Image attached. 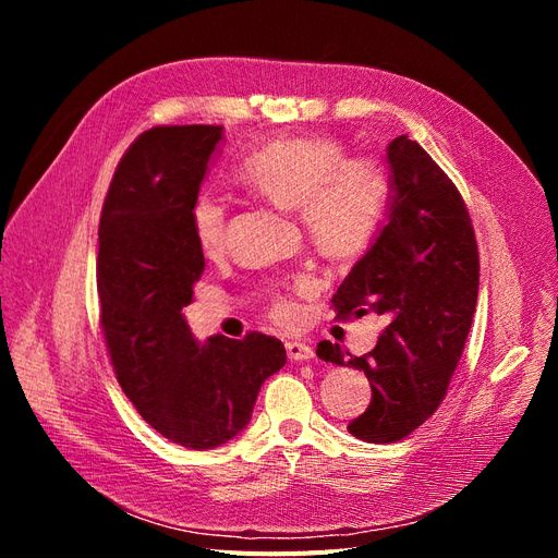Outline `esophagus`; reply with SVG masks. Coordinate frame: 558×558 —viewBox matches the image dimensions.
Returning <instances> with one entry per match:
<instances>
[{"mask_svg": "<svg viewBox=\"0 0 558 558\" xmlns=\"http://www.w3.org/2000/svg\"><path fill=\"white\" fill-rule=\"evenodd\" d=\"M286 351H289V359L291 361H312L314 359V347L307 342H286Z\"/></svg>", "mask_w": 558, "mask_h": 558, "instance_id": "esophagus-1", "label": "esophagus"}]
</instances>
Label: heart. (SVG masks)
Listing matches in <instances>:
<instances>
[{
	"label": "heart",
	"instance_id": "obj_1",
	"mask_svg": "<svg viewBox=\"0 0 558 558\" xmlns=\"http://www.w3.org/2000/svg\"><path fill=\"white\" fill-rule=\"evenodd\" d=\"M238 179L251 193L275 207L295 211L312 244L330 258H347L367 246L381 221L388 199V177L373 158H344L330 137H295L253 150L240 165ZM228 209L214 195L195 197L191 230L197 248L216 256L226 244ZM312 289L310 277H298L291 293H275L269 314L293 324L300 310L291 295Z\"/></svg>",
	"mask_w": 558,
	"mask_h": 558
}]
</instances>
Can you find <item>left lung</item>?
I'll list each match as a JSON object with an SVG mask.
<instances>
[{"label":"left lung","mask_w":558,"mask_h":558,"mask_svg":"<svg viewBox=\"0 0 558 558\" xmlns=\"http://www.w3.org/2000/svg\"><path fill=\"white\" fill-rule=\"evenodd\" d=\"M386 223L332 295L337 316H384L386 328L365 356L328 340L326 363L365 373L373 400L349 421L363 442H398L440 408L472 326L480 253L461 193L416 142L386 146Z\"/></svg>","instance_id":"8db88e82"}]
</instances>
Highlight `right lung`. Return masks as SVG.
<instances>
[{
    "instance_id": "right-lung-1",
    "label": "right lung",
    "mask_w": 558,
    "mask_h": 558,
    "mask_svg": "<svg viewBox=\"0 0 558 558\" xmlns=\"http://www.w3.org/2000/svg\"><path fill=\"white\" fill-rule=\"evenodd\" d=\"M221 125L140 134L116 167L99 221L97 293L116 379L160 435L185 449L221 447L251 421L286 349L263 332L197 342L181 314L205 272L191 207Z\"/></svg>"
}]
</instances>
